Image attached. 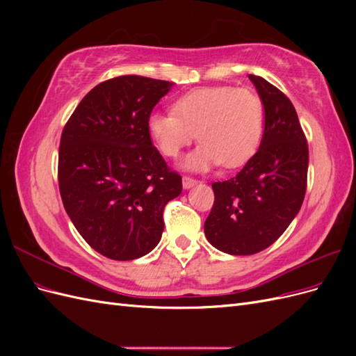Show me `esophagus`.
Instances as JSON below:
<instances>
[{
	"label": "esophagus",
	"mask_w": 356,
	"mask_h": 356,
	"mask_svg": "<svg viewBox=\"0 0 356 356\" xmlns=\"http://www.w3.org/2000/svg\"><path fill=\"white\" fill-rule=\"evenodd\" d=\"M197 179L191 178V177H182V186H184V188H191L193 186L197 184Z\"/></svg>",
	"instance_id": "obj_1"
}]
</instances>
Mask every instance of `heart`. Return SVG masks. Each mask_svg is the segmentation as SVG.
Returning a JSON list of instances; mask_svg holds the SVG:
<instances>
[{
    "label": "heart",
    "instance_id": "1",
    "mask_svg": "<svg viewBox=\"0 0 356 356\" xmlns=\"http://www.w3.org/2000/svg\"><path fill=\"white\" fill-rule=\"evenodd\" d=\"M148 134L159 152L175 159L196 138L200 144L186 157L191 170L245 165L261 144L264 106L260 96L246 88L212 86L190 90L174 102L170 113H153Z\"/></svg>",
    "mask_w": 356,
    "mask_h": 356
}]
</instances>
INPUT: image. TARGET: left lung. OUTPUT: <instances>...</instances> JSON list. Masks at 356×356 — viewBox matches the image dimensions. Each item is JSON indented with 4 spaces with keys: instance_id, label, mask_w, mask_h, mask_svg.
<instances>
[{
    "instance_id": "left-lung-1",
    "label": "left lung",
    "mask_w": 356,
    "mask_h": 356,
    "mask_svg": "<svg viewBox=\"0 0 356 356\" xmlns=\"http://www.w3.org/2000/svg\"><path fill=\"white\" fill-rule=\"evenodd\" d=\"M250 80L264 105L261 144L239 174L213 182V207L204 221L209 243L232 255L257 254L281 238L307 187L309 147L293 102L258 75Z\"/></svg>"
}]
</instances>
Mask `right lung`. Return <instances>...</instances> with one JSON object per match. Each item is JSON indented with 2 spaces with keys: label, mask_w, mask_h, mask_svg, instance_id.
<instances>
[{
  "label": "right lung",
  "mask_w": 356,
  "mask_h": 356,
  "mask_svg": "<svg viewBox=\"0 0 356 356\" xmlns=\"http://www.w3.org/2000/svg\"><path fill=\"white\" fill-rule=\"evenodd\" d=\"M172 83L120 75L84 96L62 131L59 191L95 251L118 261L153 251L182 179L157 152L147 120Z\"/></svg>",
  "instance_id": "right-lung-1"
}]
</instances>
